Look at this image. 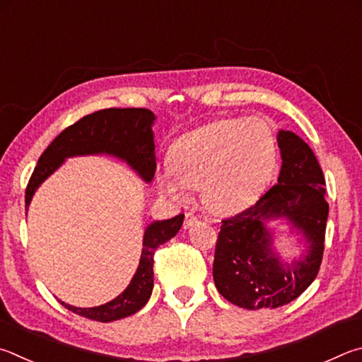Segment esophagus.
<instances>
[{"instance_id": "obj_1", "label": "esophagus", "mask_w": 362, "mask_h": 362, "mask_svg": "<svg viewBox=\"0 0 362 362\" xmlns=\"http://www.w3.org/2000/svg\"><path fill=\"white\" fill-rule=\"evenodd\" d=\"M197 216H194L192 213H186V218H185V229H191V227L197 223Z\"/></svg>"}]
</instances>
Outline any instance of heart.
<instances>
[{"instance_id": "1", "label": "heart", "mask_w": 362, "mask_h": 362, "mask_svg": "<svg viewBox=\"0 0 362 362\" xmlns=\"http://www.w3.org/2000/svg\"><path fill=\"white\" fill-rule=\"evenodd\" d=\"M276 136L261 117L221 119L177 138L170 165L157 173V186L175 202L204 186L205 202L218 211L248 205L276 167Z\"/></svg>"}]
</instances>
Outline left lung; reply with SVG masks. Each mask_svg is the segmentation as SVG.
<instances>
[{
    "instance_id": "8db88e82",
    "label": "left lung",
    "mask_w": 362,
    "mask_h": 362,
    "mask_svg": "<svg viewBox=\"0 0 362 362\" xmlns=\"http://www.w3.org/2000/svg\"><path fill=\"white\" fill-rule=\"evenodd\" d=\"M281 154L278 182L255 206L223 221L214 251L213 280L219 294L246 310L278 308L297 299L318 275L329 205L325 176L310 146L294 132L276 135ZM283 220L301 245L284 258L270 222Z\"/></svg>"
}]
</instances>
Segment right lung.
I'll return each mask as SVG.
<instances>
[{
	"label": "right lung",
	"mask_w": 362,
	"mask_h": 362,
	"mask_svg": "<svg viewBox=\"0 0 362 362\" xmlns=\"http://www.w3.org/2000/svg\"><path fill=\"white\" fill-rule=\"evenodd\" d=\"M154 112L144 107H110L82 117L63 130L37 160L25 192V210L28 211L35 192L44 181L59 170L66 158L78 156H110L125 162L144 182L156 173ZM185 214L165 221H154L146 227L138 269L130 284L116 299L98 307L81 308L60 303L84 318L110 322L139 312L152 294L154 286V252L158 246L180 232Z\"/></svg>",
	"instance_id": "1"
}]
</instances>
